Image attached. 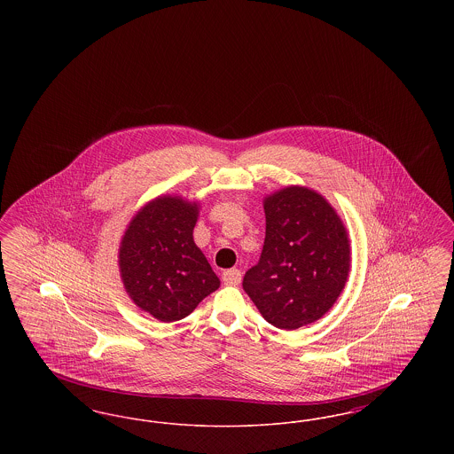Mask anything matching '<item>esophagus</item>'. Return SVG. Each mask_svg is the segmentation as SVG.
<instances>
[{
  "label": "esophagus",
  "instance_id": "obj_1",
  "mask_svg": "<svg viewBox=\"0 0 454 454\" xmlns=\"http://www.w3.org/2000/svg\"><path fill=\"white\" fill-rule=\"evenodd\" d=\"M223 282L226 286H238L241 282V272L238 269H228L223 272Z\"/></svg>",
  "mask_w": 454,
  "mask_h": 454
}]
</instances>
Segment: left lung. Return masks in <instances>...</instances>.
Listing matches in <instances>:
<instances>
[{
    "label": "left lung",
    "instance_id": "obj_1",
    "mask_svg": "<svg viewBox=\"0 0 454 454\" xmlns=\"http://www.w3.org/2000/svg\"><path fill=\"white\" fill-rule=\"evenodd\" d=\"M265 239L243 289L282 330L322 318L346 286L350 248L333 207L315 191L287 187L265 197Z\"/></svg>",
    "mask_w": 454,
    "mask_h": 454
}]
</instances>
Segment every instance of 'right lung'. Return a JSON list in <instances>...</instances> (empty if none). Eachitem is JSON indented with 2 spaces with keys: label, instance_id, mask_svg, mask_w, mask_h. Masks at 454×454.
I'll return each instance as SVG.
<instances>
[{
  "label": "right lung",
  "instance_id": "right-lung-1",
  "mask_svg": "<svg viewBox=\"0 0 454 454\" xmlns=\"http://www.w3.org/2000/svg\"><path fill=\"white\" fill-rule=\"evenodd\" d=\"M197 204L158 197L132 217L121 243V276L130 300L160 322L189 317L219 287L194 243Z\"/></svg>",
  "mask_w": 454,
  "mask_h": 454
}]
</instances>
